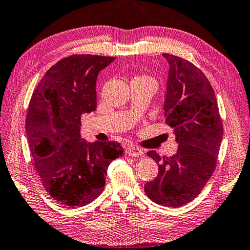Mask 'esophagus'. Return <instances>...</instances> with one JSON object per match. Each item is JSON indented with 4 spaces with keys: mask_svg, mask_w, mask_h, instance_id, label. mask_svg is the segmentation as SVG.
Segmentation results:
<instances>
[{
    "mask_svg": "<svg viewBox=\"0 0 250 250\" xmlns=\"http://www.w3.org/2000/svg\"><path fill=\"white\" fill-rule=\"evenodd\" d=\"M125 153L130 156H141L143 154V151L138 146H129L125 149Z\"/></svg>",
    "mask_w": 250,
    "mask_h": 250,
    "instance_id": "1",
    "label": "esophagus"
}]
</instances>
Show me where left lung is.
Segmentation results:
<instances>
[{"label": "left lung", "instance_id": "obj_1", "mask_svg": "<svg viewBox=\"0 0 250 250\" xmlns=\"http://www.w3.org/2000/svg\"><path fill=\"white\" fill-rule=\"evenodd\" d=\"M163 56L170 64L164 120L179 147L172 156L147 152L159 164V174L145 191L156 204L181 207L202 192L214 173L224 130L216 96L204 73L184 58Z\"/></svg>", "mask_w": 250, "mask_h": 250}]
</instances>
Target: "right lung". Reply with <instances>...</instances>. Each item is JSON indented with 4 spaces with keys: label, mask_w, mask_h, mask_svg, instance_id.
<instances>
[{
    "label": "right lung",
    "mask_w": 250,
    "mask_h": 250,
    "mask_svg": "<svg viewBox=\"0 0 250 250\" xmlns=\"http://www.w3.org/2000/svg\"><path fill=\"white\" fill-rule=\"evenodd\" d=\"M115 57L70 55L46 71L29 101L25 130L34 167L55 201L89 204L104 191L110 162L124 153L116 141L87 143L80 119L97 108L96 82Z\"/></svg>",
    "instance_id": "right-lung-1"
}]
</instances>
